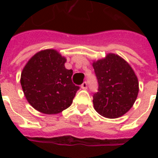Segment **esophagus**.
<instances>
[{
	"label": "esophagus",
	"mask_w": 158,
	"mask_h": 158,
	"mask_svg": "<svg viewBox=\"0 0 158 158\" xmlns=\"http://www.w3.org/2000/svg\"><path fill=\"white\" fill-rule=\"evenodd\" d=\"M87 87H88V86H87V82L85 81V82L83 83L82 85H81V88H82L83 89H87Z\"/></svg>",
	"instance_id": "esophagus-1"
}]
</instances>
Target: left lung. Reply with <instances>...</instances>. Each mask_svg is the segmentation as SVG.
Instances as JSON below:
<instances>
[{
    "label": "left lung",
    "instance_id": "1",
    "mask_svg": "<svg viewBox=\"0 0 158 158\" xmlns=\"http://www.w3.org/2000/svg\"><path fill=\"white\" fill-rule=\"evenodd\" d=\"M98 91L93 96L94 108L100 115L117 118L129 111L139 92V82L125 60L113 53L93 62Z\"/></svg>",
    "mask_w": 158,
    "mask_h": 158
}]
</instances>
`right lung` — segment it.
<instances>
[{
    "mask_svg": "<svg viewBox=\"0 0 158 158\" xmlns=\"http://www.w3.org/2000/svg\"><path fill=\"white\" fill-rule=\"evenodd\" d=\"M66 58L56 50L37 52L21 73L26 99L42 113L56 114L71 106L79 86L72 81L73 70L65 68Z\"/></svg>",
    "mask_w": 158,
    "mask_h": 158,
    "instance_id": "obj_1",
    "label": "right lung"
}]
</instances>
